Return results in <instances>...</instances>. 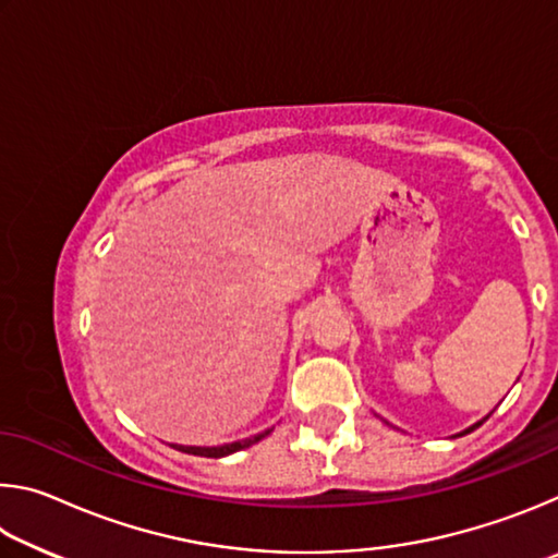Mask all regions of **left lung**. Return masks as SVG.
I'll return each instance as SVG.
<instances>
[{
	"mask_svg": "<svg viewBox=\"0 0 558 558\" xmlns=\"http://www.w3.org/2000/svg\"><path fill=\"white\" fill-rule=\"evenodd\" d=\"M485 418H487V415H485ZM485 418H483V421H485ZM483 421H477V423H475V426H470V428H465V430H462V433H458V436H465V433H472V430H475V428H480V426H483Z\"/></svg>",
	"mask_w": 558,
	"mask_h": 558,
	"instance_id": "left-lung-1",
	"label": "left lung"
}]
</instances>
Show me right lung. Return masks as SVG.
Segmentation results:
<instances>
[{"mask_svg": "<svg viewBox=\"0 0 558 558\" xmlns=\"http://www.w3.org/2000/svg\"><path fill=\"white\" fill-rule=\"evenodd\" d=\"M270 430H272V428L258 433V436H251V438H243V440H235V442H223V446H177V442H174L172 448L182 450V452H189V456H202V458H226V456H231V452H239V450H243V448H251L253 442H258V440L266 438Z\"/></svg>", "mask_w": 558, "mask_h": 558, "instance_id": "1", "label": "right lung"}]
</instances>
